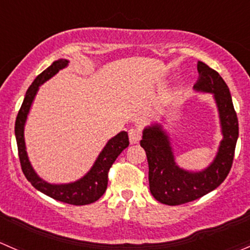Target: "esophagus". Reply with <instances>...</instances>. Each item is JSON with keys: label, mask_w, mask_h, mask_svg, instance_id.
Instances as JSON below:
<instances>
[{"label": "esophagus", "mask_w": 250, "mask_h": 250, "mask_svg": "<svg viewBox=\"0 0 250 250\" xmlns=\"http://www.w3.org/2000/svg\"><path fill=\"white\" fill-rule=\"evenodd\" d=\"M128 138H130L131 144H137L141 140V131L137 128H131L128 131Z\"/></svg>", "instance_id": "esophagus-1"}]
</instances>
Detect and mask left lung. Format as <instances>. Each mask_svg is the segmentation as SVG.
<instances>
[{
	"instance_id": "left-lung-1",
	"label": "left lung",
	"mask_w": 250,
	"mask_h": 250,
	"mask_svg": "<svg viewBox=\"0 0 250 250\" xmlns=\"http://www.w3.org/2000/svg\"><path fill=\"white\" fill-rule=\"evenodd\" d=\"M199 78L196 92L212 95L218 109L221 141L217 154L208 166L200 171L185 169L176 161L172 140L163 123H151L143 128L141 146L146 150L149 165V189L159 202L182 205L200 199L225 181L232 166L238 138V120L230 90L217 71L197 61Z\"/></svg>"
}]
</instances>
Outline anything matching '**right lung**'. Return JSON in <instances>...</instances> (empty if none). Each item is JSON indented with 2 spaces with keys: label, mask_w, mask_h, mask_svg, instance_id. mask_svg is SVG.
<instances>
[{
  "label": "right lung",
  "mask_w": 250,
  "mask_h": 250,
  "mask_svg": "<svg viewBox=\"0 0 250 250\" xmlns=\"http://www.w3.org/2000/svg\"><path fill=\"white\" fill-rule=\"evenodd\" d=\"M68 65L69 60L67 59H59L54 61L47 69H44L40 76H37V78L33 81L25 94L24 101L15 120L14 131L18 150H19L20 164H21L22 172L27 181L38 191L43 192L51 199L63 203H69V205L84 206L97 201L104 194L108 184V171L113 163L117 160L118 156L122 154V151L127 148L130 142H128V136L126 131H122L117 136L110 138L104 149L100 151L91 168L83 177L74 182L55 184V183L44 181L38 176L27 155L26 143H25V124H26L27 115H29L31 106L40 90V86L53 78L56 73H59V71L67 67Z\"/></svg>",
  "instance_id": "1"
}]
</instances>
